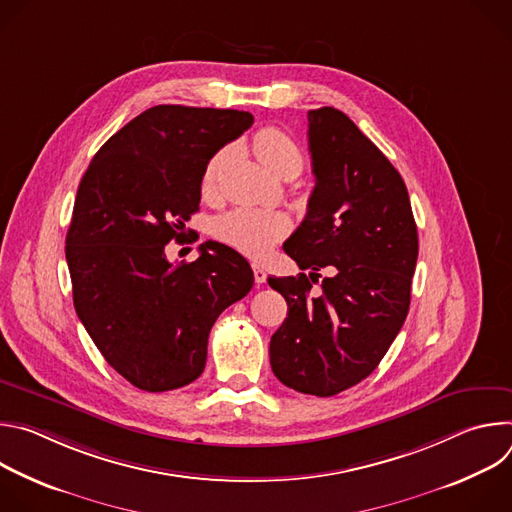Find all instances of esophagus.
I'll return each mask as SVG.
<instances>
[{
    "mask_svg": "<svg viewBox=\"0 0 512 512\" xmlns=\"http://www.w3.org/2000/svg\"><path fill=\"white\" fill-rule=\"evenodd\" d=\"M253 277H255V283H265V279H267V273H265V269H263L261 265L253 263Z\"/></svg>",
    "mask_w": 512,
    "mask_h": 512,
    "instance_id": "obj_1",
    "label": "esophagus"
}]
</instances>
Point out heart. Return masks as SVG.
Instances as JSON below:
<instances>
[{"instance_id":"obj_1","label":"heart","mask_w":512,"mask_h":512,"mask_svg":"<svg viewBox=\"0 0 512 512\" xmlns=\"http://www.w3.org/2000/svg\"><path fill=\"white\" fill-rule=\"evenodd\" d=\"M253 152L259 162L273 174L283 172L285 168L302 170V152L285 131L279 127H263L253 135ZM225 154H216L210 158L202 172V192L212 194L216 188V178L221 172ZM291 229L289 218L277 210L249 208L241 206L221 214L214 221L212 233L218 241L237 249L239 253L251 259H263L279 241L287 237Z\"/></svg>"}]
</instances>
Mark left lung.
Instances as JSON below:
<instances>
[{
    "instance_id": "left-lung-1",
    "label": "left lung",
    "mask_w": 512,
    "mask_h": 512,
    "mask_svg": "<svg viewBox=\"0 0 512 512\" xmlns=\"http://www.w3.org/2000/svg\"><path fill=\"white\" fill-rule=\"evenodd\" d=\"M308 141L316 186L283 249L310 275L267 279L289 308L269 360L285 387L332 397L367 379L399 334L419 243L401 174L342 111H308Z\"/></svg>"
}]
</instances>
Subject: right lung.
I'll list each match as a JSON object with an SVG mask.
<instances>
[{
	"label": "right lung",
	"instance_id": "right-lung-1",
	"mask_svg": "<svg viewBox=\"0 0 512 512\" xmlns=\"http://www.w3.org/2000/svg\"><path fill=\"white\" fill-rule=\"evenodd\" d=\"M251 125L247 111L156 105L103 143L79 184L66 233L72 300L105 360L141 391L196 381L212 324L253 287L247 259L223 243L180 265L164 251L198 210L210 158Z\"/></svg>",
	"mask_w": 512,
	"mask_h": 512
}]
</instances>
